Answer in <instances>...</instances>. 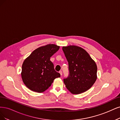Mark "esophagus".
I'll return each instance as SVG.
<instances>
[{"label":"esophagus","mask_w":120,"mask_h":120,"mask_svg":"<svg viewBox=\"0 0 120 120\" xmlns=\"http://www.w3.org/2000/svg\"><path fill=\"white\" fill-rule=\"evenodd\" d=\"M59 73H60V74L61 76H62V72L61 71H59Z\"/></svg>","instance_id":"esophagus-1"}]
</instances>
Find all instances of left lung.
I'll use <instances>...</instances> for the list:
<instances>
[{"label": "left lung", "instance_id": "left-lung-1", "mask_svg": "<svg viewBox=\"0 0 120 120\" xmlns=\"http://www.w3.org/2000/svg\"><path fill=\"white\" fill-rule=\"evenodd\" d=\"M62 50L69 65V74L64 79L66 87L72 94L87 91L97 79V67L89 54L83 48L70 45Z\"/></svg>", "mask_w": 120, "mask_h": 120}]
</instances>
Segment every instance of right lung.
I'll use <instances>...</instances> for the list:
<instances>
[{
    "instance_id": "add662e5",
    "label": "right lung",
    "mask_w": 120,
    "mask_h": 120,
    "mask_svg": "<svg viewBox=\"0 0 120 120\" xmlns=\"http://www.w3.org/2000/svg\"><path fill=\"white\" fill-rule=\"evenodd\" d=\"M55 44H48L38 48L24 61L21 77L25 86L33 91L42 93L51 85L55 78L60 77L50 60L59 49Z\"/></svg>"
}]
</instances>
